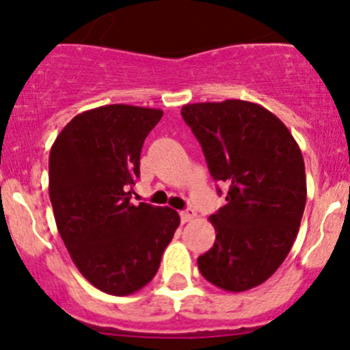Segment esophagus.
<instances>
[{"instance_id":"1","label":"esophagus","mask_w":350,"mask_h":350,"mask_svg":"<svg viewBox=\"0 0 350 350\" xmlns=\"http://www.w3.org/2000/svg\"><path fill=\"white\" fill-rule=\"evenodd\" d=\"M181 221L183 224H188V221H191L193 218L196 217V213H195V210H191V208H188V210H185V211H181Z\"/></svg>"}]
</instances>
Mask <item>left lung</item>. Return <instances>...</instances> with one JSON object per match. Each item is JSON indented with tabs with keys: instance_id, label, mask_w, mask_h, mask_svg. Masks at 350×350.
<instances>
[{
	"instance_id": "obj_1",
	"label": "left lung",
	"mask_w": 350,
	"mask_h": 350,
	"mask_svg": "<svg viewBox=\"0 0 350 350\" xmlns=\"http://www.w3.org/2000/svg\"><path fill=\"white\" fill-rule=\"evenodd\" d=\"M181 115L211 178L227 185V204L210 217L215 243L198 269L225 291L256 288L276 273L298 234L306 203L301 150L276 115L250 101L185 105Z\"/></svg>"
}]
</instances>
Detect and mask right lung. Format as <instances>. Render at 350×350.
<instances>
[{
  "label": "right lung",
  "mask_w": 350,
  "mask_h": 350,
  "mask_svg": "<svg viewBox=\"0 0 350 350\" xmlns=\"http://www.w3.org/2000/svg\"><path fill=\"white\" fill-rule=\"evenodd\" d=\"M162 109L107 105L74 116L49 155L55 224L79 273L115 296L139 291L155 276L179 227L169 206L132 204L144 140Z\"/></svg>",
  "instance_id": "add662e5"
}]
</instances>
